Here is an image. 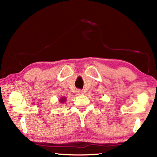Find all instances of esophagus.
<instances>
[{
  "instance_id": "34e87169",
  "label": "esophagus",
  "mask_w": 157,
  "mask_h": 157,
  "mask_svg": "<svg viewBox=\"0 0 157 157\" xmlns=\"http://www.w3.org/2000/svg\"><path fill=\"white\" fill-rule=\"evenodd\" d=\"M76 94H77V95H81L83 94V92H82V91H81V90L78 89L76 91Z\"/></svg>"
}]
</instances>
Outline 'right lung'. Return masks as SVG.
Wrapping results in <instances>:
<instances>
[{"label": "right lung", "instance_id": "1", "mask_svg": "<svg viewBox=\"0 0 157 157\" xmlns=\"http://www.w3.org/2000/svg\"><path fill=\"white\" fill-rule=\"evenodd\" d=\"M66 101V98H64V97H62L61 98V99L59 100V102H61V103H63Z\"/></svg>", "mask_w": 157, "mask_h": 157}]
</instances>
